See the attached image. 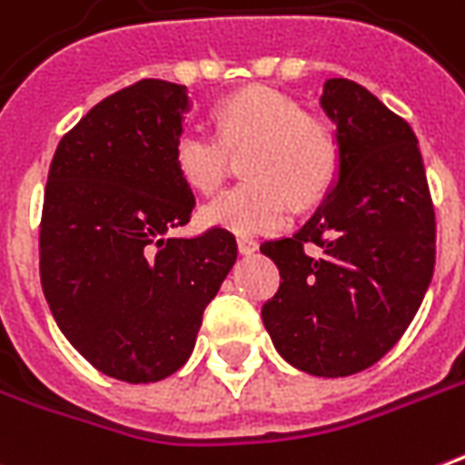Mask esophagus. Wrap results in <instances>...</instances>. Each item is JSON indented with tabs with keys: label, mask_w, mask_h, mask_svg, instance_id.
<instances>
[{
	"label": "esophagus",
	"mask_w": 465,
	"mask_h": 465,
	"mask_svg": "<svg viewBox=\"0 0 465 465\" xmlns=\"http://www.w3.org/2000/svg\"><path fill=\"white\" fill-rule=\"evenodd\" d=\"M236 246H239V254H243V256L254 254L256 249H259V243H256L254 239H246V236H242V239L236 242Z\"/></svg>",
	"instance_id": "1"
}]
</instances>
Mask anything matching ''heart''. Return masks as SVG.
Masks as SVG:
<instances>
[{"instance_id":"heart-1","label":"heart","mask_w":465,"mask_h":465,"mask_svg":"<svg viewBox=\"0 0 465 465\" xmlns=\"http://www.w3.org/2000/svg\"><path fill=\"white\" fill-rule=\"evenodd\" d=\"M216 125L219 133L188 125L173 143L178 173L201 193L222 186L233 153L252 148L243 158L252 178L203 209L211 226L239 236L274 233L287 226L294 203H320L340 176L342 151L332 128L274 87H246L222 100Z\"/></svg>"}]
</instances>
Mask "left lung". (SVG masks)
I'll return each instance as SVG.
<instances>
[{"instance_id":"obj_1","label":"left lung","mask_w":465,"mask_h":465,"mask_svg":"<svg viewBox=\"0 0 465 465\" xmlns=\"http://www.w3.org/2000/svg\"><path fill=\"white\" fill-rule=\"evenodd\" d=\"M322 108L337 125L340 178L300 232L262 243L282 277L262 320L289 365L345 378L413 322L436 264V211L401 115L345 77L324 83ZM307 242L323 254L307 255Z\"/></svg>"}]
</instances>
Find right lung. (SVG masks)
Listing matches in <instances>:
<instances>
[{
	"mask_svg": "<svg viewBox=\"0 0 465 465\" xmlns=\"http://www.w3.org/2000/svg\"><path fill=\"white\" fill-rule=\"evenodd\" d=\"M186 87L141 80L63 135L47 173L40 279L52 317L87 362L123 382L173 375L236 262L232 232L191 222L193 191L173 161Z\"/></svg>",
	"mask_w": 465,
	"mask_h": 465,
	"instance_id": "obj_1",
	"label": "right lung"
}]
</instances>
